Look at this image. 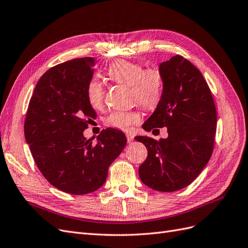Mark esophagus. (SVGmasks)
<instances>
[{
    "label": "esophagus",
    "mask_w": 248,
    "mask_h": 248,
    "mask_svg": "<svg viewBox=\"0 0 248 248\" xmlns=\"http://www.w3.org/2000/svg\"><path fill=\"white\" fill-rule=\"evenodd\" d=\"M126 140H127V143H131L134 140V136L131 134H126Z\"/></svg>",
    "instance_id": "obj_1"
}]
</instances>
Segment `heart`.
Segmentation results:
<instances>
[{
  "label": "heart",
  "instance_id": "heart-1",
  "mask_svg": "<svg viewBox=\"0 0 248 248\" xmlns=\"http://www.w3.org/2000/svg\"><path fill=\"white\" fill-rule=\"evenodd\" d=\"M108 77L117 84L130 87V97L133 101L147 110L155 109L161 103L164 91V79L156 68L144 69L141 63L125 60L113 62L107 70ZM103 85L93 80L87 87V100L94 109L104 105ZM141 115L138 111H114L106 118V124L121 131H130L133 125L139 124Z\"/></svg>",
  "mask_w": 248,
  "mask_h": 248
}]
</instances>
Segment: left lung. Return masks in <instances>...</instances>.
<instances>
[{"label": "left lung", "mask_w": 248, "mask_h": 248, "mask_svg": "<svg viewBox=\"0 0 248 248\" xmlns=\"http://www.w3.org/2000/svg\"><path fill=\"white\" fill-rule=\"evenodd\" d=\"M164 79L161 103L143 129L167 127L168 138L135 139L147 148L139 167L141 181L158 191L189 186L211 157L217 132V109L208 84L193 63L174 55L158 67Z\"/></svg>", "instance_id": "1"}]
</instances>
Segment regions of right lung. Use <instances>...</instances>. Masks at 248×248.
<instances>
[{
    "label": "right lung",
    "instance_id": "obj_1",
    "mask_svg": "<svg viewBox=\"0 0 248 248\" xmlns=\"http://www.w3.org/2000/svg\"><path fill=\"white\" fill-rule=\"evenodd\" d=\"M93 66V58H81L45 72L25 121V137L39 170L50 185L72 195L100 188L126 144L124 134L112 127L103 130L95 144L83 136L97 117L87 100Z\"/></svg>",
    "mask_w": 248,
    "mask_h": 248
}]
</instances>
